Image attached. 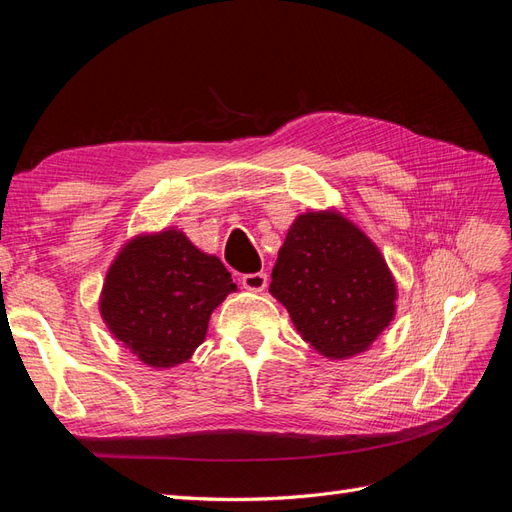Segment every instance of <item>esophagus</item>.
Wrapping results in <instances>:
<instances>
[{"label":"esophagus","mask_w":512,"mask_h":512,"mask_svg":"<svg viewBox=\"0 0 512 512\" xmlns=\"http://www.w3.org/2000/svg\"><path fill=\"white\" fill-rule=\"evenodd\" d=\"M241 284H243L245 290L262 292L267 288V273H245L241 277Z\"/></svg>","instance_id":"obj_1"}]
</instances>
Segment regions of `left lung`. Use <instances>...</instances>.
I'll return each instance as SVG.
<instances>
[{
	"instance_id": "8db88e82",
	"label": "left lung",
	"mask_w": 512,
	"mask_h": 512,
	"mask_svg": "<svg viewBox=\"0 0 512 512\" xmlns=\"http://www.w3.org/2000/svg\"><path fill=\"white\" fill-rule=\"evenodd\" d=\"M269 292L303 342L331 361L369 350L397 312V282L378 245L335 207L290 224Z\"/></svg>"
}]
</instances>
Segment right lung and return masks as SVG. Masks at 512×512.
<instances>
[{"label": "right lung", "mask_w": 512, "mask_h": 512, "mask_svg": "<svg viewBox=\"0 0 512 512\" xmlns=\"http://www.w3.org/2000/svg\"><path fill=\"white\" fill-rule=\"evenodd\" d=\"M237 292L222 260L179 228L141 232L121 245L98 299L111 335L138 361L170 369L192 359L205 342L209 318Z\"/></svg>", "instance_id": "right-lung-1"}]
</instances>
